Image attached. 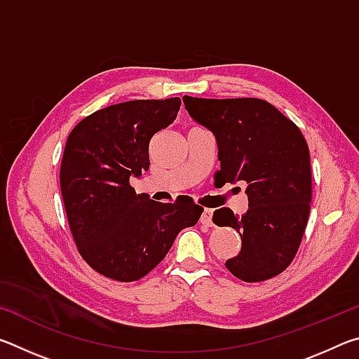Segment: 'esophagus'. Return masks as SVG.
Returning a JSON list of instances; mask_svg holds the SVG:
<instances>
[{
	"label": "esophagus",
	"mask_w": 359,
	"mask_h": 359,
	"mask_svg": "<svg viewBox=\"0 0 359 359\" xmlns=\"http://www.w3.org/2000/svg\"><path fill=\"white\" fill-rule=\"evenodd\" d=\"M212 215H214V210L212 209H204L203 215H201V223L203 224H208V226H212Z\"/></svg>",
	"instance_id": "obj_1"
}]
</instances>
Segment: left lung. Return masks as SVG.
I'll list each match as a JSON object with an SVG mask.
<instances>
[{"label":"left lung","instance_id":"8db88e82","mask_svg":"<svg viewBox=\"0 0 359 359\" xmlns=\"http://www.w3.org/2000/svg\"><path fill=\"white\" fill-rule=\"evenodd\" d=\"M198 125L215 137L217 182H247L248 209L214 212L217 226L238 231L242 247L226 261L244 282L276 277L293 261L307 226L312 199L311 155L301 130L269 102L257 98L204 100L184 96Z\"/></svg>","mask_w":359,"mask_h":359}]
</instances>
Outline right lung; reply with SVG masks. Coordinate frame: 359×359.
Instances as JSON below:
<instances>
[{
	"instance_id": "right-lung-1",
	"label": "right lung",
	"mask_w": 359,
	"mask_h": 359,
	"mask_svg": "<svg viewBox=\"0 0 359 359\" xmlns=\"http://www.w3.org/2000/svg\"><path fill=\"white\" fill-rule=\"evenodd\" d=\"M180 98L136 100L83 118L66 141L60 187L82 258L118 282L147 276L203 208L191 199L163 204L136 194L130 179L149 171V144L177 117Z\"/></svg>"
}]
</instances>
